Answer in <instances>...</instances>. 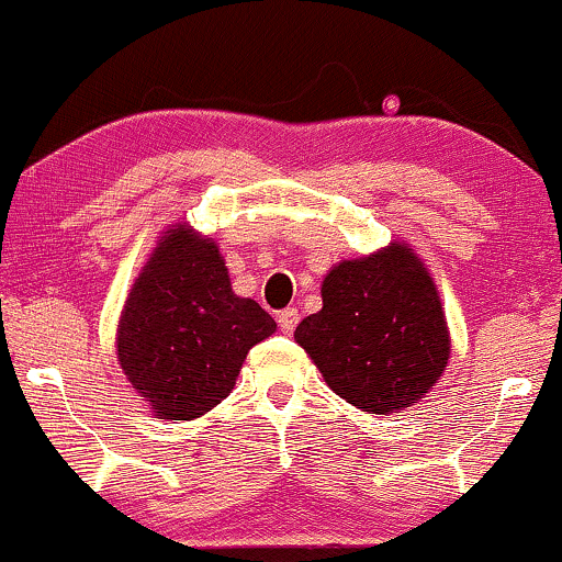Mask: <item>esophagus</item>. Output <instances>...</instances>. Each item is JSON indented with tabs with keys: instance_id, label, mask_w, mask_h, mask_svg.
I'll use <instances>...</instances> for the list:
<instances>
[{
	"instance_id": "1",
	"label": "esophagus",
	"mask_w": 562,
	"mask_h": 562,
	"mask_svg": "<svg viewBox=\"0 0 562 562\" xmlns=\"http://www.w3.org/2000/svg\"><path fill=\"white\" fill-rule=\"evenodd\" d=\"M299 322H301L299 308H282V312L277 314V325H280L282 333H293L295 327H299Z\"/></svg>"
}]
</instances>
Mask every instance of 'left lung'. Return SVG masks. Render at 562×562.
<instances>
[{
    "label": "left lung",
    "instance_id": "obj_1",
    "mask_svg": "<svg viewBox=\"0 0 562 562\" xmlns=\"http://www.w3.org/2000/svg\"><path fill=\"white\" fill-rule=\"evenodd\" d=\"M295 340L325 383L370 415L420 402L449 359L434 280L398 243L338 263L322 282V312L295 327Z\"/></svg>",
    "mask_w": 562,
    "mask_h": 562
}]
</instances>
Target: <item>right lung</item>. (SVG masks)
<instances>
[{
	"label": "right lung",
	"instance_id": "1",
	"mask_svg": "<svg viewBox=\"0 0 562 562\" xmlns=\"http://www.w3.org/2000/svg\"><path fill=\"white\" fill-rule=\"evenodd\" d=\"M274 330L259 303L232 293L216 245L179 224L134 282L115 346L160 420H192L229 396L245 353Z\"/></svg>",
	"mask_w": 562,
	"mask_h": 562
}]
</instances>
